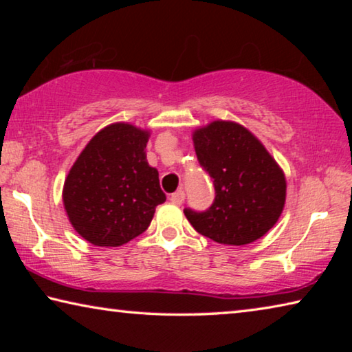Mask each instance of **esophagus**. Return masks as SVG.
Listing matches in <instances>:
<instances>
[{
  "mask_svg": "<svg viewBox=\"0 0 352 352\" xmlns=\"http://www.w3.org/2000/svg\"><path fill=\"white\" fill-rule=\"evenodd\" d=\"M169 200L172 201V204H175V205H182L183 200H184V192H183L182 189H178V190H175L174 194L169 195Z\"/></svg>",
  "mask_w": 352,
  "mask_h": 352,
  "instance_id": "34e87169",
  "label": "esophagus"
}]
</instances>
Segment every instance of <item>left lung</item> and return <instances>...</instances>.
Returning a JSON list of instances; mask_svg holds the SVG:
<instances>
[{
    "label": "left lung",
    "mask_w": 352,
    "mask_h": 352,
    "mask_svg": "<svg viewBox=\"0 0 352 352\" xmlns=\"http://www.w3.org/2000/svg\"><path fill=\"white\" fill-rule=\"evenodd\" d=\"M199 163L214 180L210 210L184 216L200 234L223 245H247L269 233L285 205L284 170L247 127L216 119L192 132Z\"/></svg>",
    "instance_id": "1"
}]
</instances>
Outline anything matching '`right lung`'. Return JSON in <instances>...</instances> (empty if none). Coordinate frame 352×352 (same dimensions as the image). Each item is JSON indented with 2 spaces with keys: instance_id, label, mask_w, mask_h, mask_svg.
Here are the masks:
<instances>
[{
  "instance_id": "obj_1",
  "label": "right lung",
  "mask_w": 352,
  "mask_h": 352,
  "mask_svg": "<svg viewBox=\"0 0 352 352\" xmlns=\"http://www.w3.org/2000/svg\"><path fill=\"white\" fill-rule=\"evenodd\" d=\"M151 130L113 122L93 136L71 166L62 199L73 228L98 247H119L144 233L164 204L158 170L148 166Z\"/></svg>"
}]
</instances>
